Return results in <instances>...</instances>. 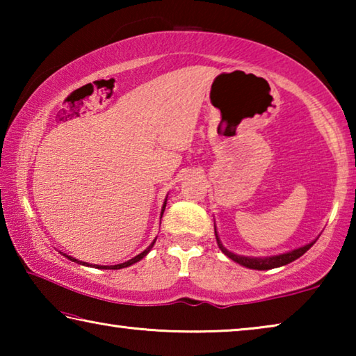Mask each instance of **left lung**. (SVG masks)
Wrapping results in <instances>:
<instances>
[{
    "mask_svg": "<svg viewBox=\"0 0 356 356\" xmlns=\"http://www.w3.org/2000/svg\"><path fill=\"white\" fill-rule=\"evenodd\" d=\"M215 237H216V242H218L220 250L225 252V254L232 259L234 262H237L240 265H243V267H248L252 270H270V268H276V267H281V265H287L289 262L295 261V259H298L300 256H303L306 251H308L312 245L316 242H312L309 245H305L301 246L298 250H293V251H289L284 252V254H280V256H272V257H245V256H237L234 254V252L227 251L222 243L220 242L218 236H216V231H215Z\"/></svg>",
    "mask_w": 356,
    "mask_h": 356,
    "instance_id": "obj_1",
    "label": "left lung"
}]
</instances>
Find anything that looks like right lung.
<instances>
[{
  "mask_svg": "<svg viewBox=\"0 0 356 356\" xmlns=\"http://www.w3.org/2000/svg\"><path fill=\"white\" fill-rule=\"evenodd\" d=\"M165 207H166V202H165V206H163V210H165ZM163 210H161V215H163ZM154 243L155 242H152L150 243V246L147 250H144L141 254H138V256H135L134 259H130V261H127V262H124V264H118V265H95V268H104V270H119V268H124V267H129V265H131V264H135V262H138V261H141V259L147 254V252L150 251V248H152L154 246ZM65 256V254H64ZM65 257H69L70 261H74V262H78V264H83V262H80V261H76V259H74V257H70V256H65ZM84 265V264H83ZM88 265V264H86Z\"/></svg>",
  "mask_w": 356,
  "mask_h": 356,
  "instance_id": "add662e5",
  "label": "right lung"
}]
</instances>
